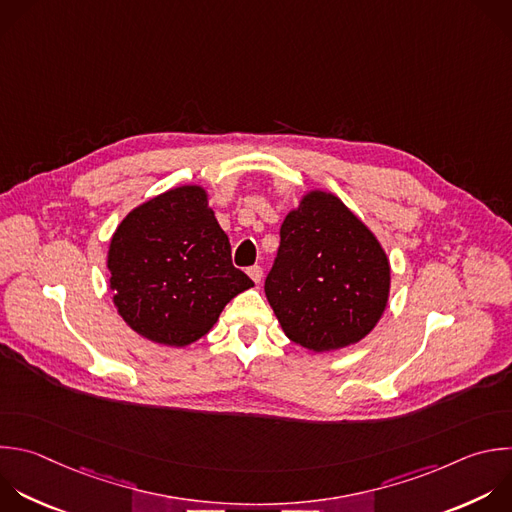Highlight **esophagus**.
Returning <instances> with one entry per match:
<instances>
[{"label": "esophagus", "instance_id": "obj_1", "mask_svg": "<svg viewBox=\"0 0 512 512\" xmlns=\"http://www.w3.org/2000/svg\"><path fill=\"white\" fill-rule=\"evenodd\" d=\"M247 275H249L255 283H259V281H261V277H263V269H261L259 265H253V267H249V269H247Z\"/></svg>", "mask_w": 512, "mask_h": 512}]
</instances>
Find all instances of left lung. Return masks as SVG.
<instances>
[{
  "mask_svg": "<svg viewBox=\"0 0 512 512\" xmlns=\"http://www.w3.org/2000/svg\"><path fill=\"white\" fill-rule=\"evenodd\" d=\"M265 295L291 342L348 348L380 321L390 261L376 235L335 195L309 191L287 213Z\"/></svg>",
  "mask_w": 512,
  "mask_h": 512,
  "instance_id": "obj_1",
  "label": "left lung"
}]
</instances>
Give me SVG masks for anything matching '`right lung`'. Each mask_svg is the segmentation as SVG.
<instances>
[{"mask_svg":"<svg viewBox=\"0 0 512 512\" xmlns=\"http://www.w3.org/2000/svg\"><path fill=\"white\" fill-rule=\"evenodd\" d=\"M120 317L154 344L185 348L211 331L225 305L253 287L199 185L170 189L116 227L108 247Z\"/></svg>","mask_w":512,"mask_h":512,"instance_id":"add662e5","label":"right lung"}]
</instances>
